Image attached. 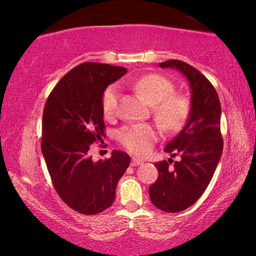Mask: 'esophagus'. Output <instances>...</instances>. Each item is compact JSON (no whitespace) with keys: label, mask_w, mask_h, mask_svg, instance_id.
I'll use <instances>...</instances> for the list:
<instances>
[{"label":"esophagus","mask_w":256,"mask_h":256,"mask_svg":"<svg viewBox=\"0 0 256 256\" xmlns=\"http://www.w3.org/2000/svg\"><path fill=\"white\" fill-rule=\"evenodd\" d=\"M142 163H144L142 160H140V158H132V162H131V166H140V164H142Z\"/></svg>","instance_id":"obj_1"}]
</instances>
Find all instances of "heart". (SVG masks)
<instances>
[{
	"label": "heart",
	"mask_w": 256,
	"mask_h": 256,
	"mask_svg": "<svg viewBox=\"0 0 256 256\" xmlns=\"http://www.w3.org/2000/svg\"><path fill=\"white\" fill-rule=\"evenodd\" d=\"M136 88L152 106L155 118L166 130H177L184 124L190 112L188 98L174 93L171 80L161 74H147L136 82ZM120 98L117 85L106 87L102 95V112L106 118L115 115ZM117 138L133 154L144 155L158 139V132L150 124L122 128Z\"/></svg>",
	"instance_id": "b5f03b06"
}]
</instances>
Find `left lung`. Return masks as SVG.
Here are the masks:
<instances>
[{"instance_id":"8db88e82","label":"left lung","mask_w":256,"mask_h":256,"mask_svg":"<svg viewBox=\"0 0 256 256\" xmlns=\"http://www.w3.org/2000/svg\"><path fill=\"white\" fill-rule=\"evenodd\" d=\"M162 68H176L188 80L190 115L185 126L166 144L164 152L180 155V161L155 163L158 177L150 188V198L156 208L179 212L196 204L215 172L223 152L220 134V104L212 82L190 64L169 60ZM174 162V161H172Z\"/></svg>"}]
</instances>
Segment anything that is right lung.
<instances>
[{
	"label": "right lung",
	"mask_w": 256,
	"mask_h": 256,
	"mask_svg": "<svg viewBox=\"0 0 256 256\" xmlns=\"http://www.w3.org/2000/svg\"><path fill=\"white\" fill-rule=\"evenodd\" d=\"M126 72L123 66L82 63L46 101L41 150L56 192L80 214L95 215L114 204L117 182L131 162L120 150L98 162L88 154L90 144L104 136V92Z\"/></svg>",
	"instance_id": "add662e5"
}]
</instances>
